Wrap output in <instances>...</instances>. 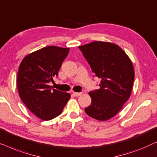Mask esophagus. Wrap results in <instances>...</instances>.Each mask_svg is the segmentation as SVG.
I'll list each match as a JSON object with an SVG mask.
<instances>
[{"label":"esophagus","mask_w":157,"mask_h":157,"mask_svg":"<svg viewBox=\"0 0 157 157\" xmlns=\"http://www.w3.org/2000/svg\"><path fill=\"white\" fill-rule=\"evenodd\" d=\"M82 94V92H73V94L75 96H79L81 95V94Z\"/></svg>","instance_id":"obj_1"}]
</instances>
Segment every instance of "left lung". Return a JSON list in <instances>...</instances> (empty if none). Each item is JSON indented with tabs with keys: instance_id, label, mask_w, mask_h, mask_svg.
Returning a JSON list of instances; mask_svg holds the SVG:
<instances>
[{
	"instance_id": "8db88e82",
	"label": "left lung",
	"mask_w": 157,
	"mask_h": 157,
	"mask_svg": "<svg viewBox=\"0 0 157 157\" xmlns=\"http://www.w3.org/2000/svg\"><path fill=\"white\" fill-rule=\"evenodd\" d=\"M78 48L101 79L100 89L89 92L92 102L85 111L97 120H109L131 95L134 78L131 59L117 45L108 42L95 41Z\"/></svg>"
}]
</instances>
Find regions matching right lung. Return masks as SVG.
I'll use <instances>...</instances> for the list:
<instances>
[{"label": "right lung", "instance_id": "right-lung-1", "mask_svg": "<svg viewBox=\"0 0 157 157\" xmlns=\"http://www.w3.org/2000/svg\"><path fill=\"white\" fill-rule=\"evenodd\" d=\"M69 48L48 46L24 57L17 76V90L21 100L35 116L50 120L62 113L70 94L53 89V82Z\"/></svg>", "mask_w": 157, "mask_h": 157}]
</instances>
